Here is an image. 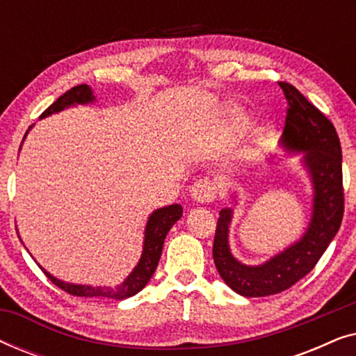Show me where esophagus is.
<instances>
[{
	"instance_id": "34e87169",
	"label": "esophagus",
	"mask_w": 356,
	"mask_h": 356,
	"mask_svg": "<svg viewBox=\"0 0 356 356\" xmlns=\"http://www.w3.org/2000/svg\"><path fill=\"white\" fill-rule=\"evenodd\" d=\"M191 197L199 204L212 202L217 197V186L216 183L209 178H201L194 181L191 186Z\"/></svg>"
}]
</instances>
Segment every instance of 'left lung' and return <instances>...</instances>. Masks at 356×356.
<instances>
[{"label":"left lung","instance_id":"obj_1","mask_svg":"<svg viewBox=\"0 0 356 356\" xmlns=\"http://www.w3.org/2000/svg\"><path fill=\"white\" fill-rule=\"evenodd\" d=\"M289 104L282 143L305 152L314 184L313 217L303 238L262 266H245L228 248L232 209H222L213 238V262L225 284L243 296L280 293L308 275L339 232L343 217L342 147L327 116L289 82H279Z\"/></svg>","mask_w":356,"mask_h":356}]
</instances>
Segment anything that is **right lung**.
I'll return each mask as SVG.
<instances>
[{"label":"right lung","mask_w":356,"mask_h":356,"mask_svg":"<svg viewBox=\"0 0 356 356\" xmlns=\"http://www.w3.org/2000/svg\"><path fill=\"white\" fill-rule=\"evenodd\" d=\"M94 100L90 87L87 84L76 86L65 92L55 104H51L48 108L40 115V118L61 111L66 106L74 105V104H87V102ZM183 216V207L179 204H173V206L162 207L159 211H155L152 216L149 217L147 227H145V238H144V251L140 256L139 264L134 267V270L131 272V275L123 282V285H118V289H108V286H90V285H74V284H66L55 279V277L48 274L47 270H43L48 279H50L56 286H60L61 290H65L66 293L74 295V296H89V298H111V300H124L129 298L136 293H139L140 290L147 285L150 277L154 275L155 269H157L160 256H162V248L163 241L170 228L173 227V223Z\"/></svg>","instance_id":"add662e5"}]
</instances>
